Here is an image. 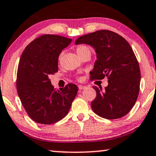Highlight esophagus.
Segmentation results:
<instances>
[{
  "instance_id": "obj_1",
  "label": "esophagus",
  "mask_w": 156,
  "mask_h": 156,
  "mask_svg": "<svg viewBox=\"0 0 156 156\" xmlns=\"http://www.w3.org/2000/svg\"><path fill=\"white\" fill-rule=\"evenodd\" d=\"M86 87H86L85 85H79V89H80V90L85 89Z\"/></svg>"
}]
</instances>
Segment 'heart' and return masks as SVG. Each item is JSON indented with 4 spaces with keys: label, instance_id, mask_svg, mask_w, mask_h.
Here are the masks:
<instances>
[{
    "label": "heart",
    "instance_id": "1",
    "mask_svg": "<svg viewBox=\"0 0 156 156\" xmlns=\"http://www.w3.org/2000/svg\"><path fill=\"white\" fill-rule=\"evenodd\" d=\"M76 51L80 56H82V55H83L84 54H85V53H90V50L89 48L84 45H79L76 48ZM61 56L60 55V56L58 57L59 61L61 60Z\"/></svg>",
    "mask_w": 156,
    "mask_h": 156
}]
</instances>
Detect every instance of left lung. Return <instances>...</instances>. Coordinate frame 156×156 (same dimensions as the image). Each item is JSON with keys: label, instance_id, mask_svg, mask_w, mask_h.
Returning a JSON list of instances; mask_svg holds the SVG:
<instances>
[{"label": "left lung", "instance_id": "obj_1", "mask_svg": "<svg viewBox=\"0 0 156 156\" xmlns=\"http://www.w3.org/2000/svg\"><path fill=\"white\" fill-rule=\"evenodd\" d=\"M76 45H92L97 53L90 80L108 77V85L93 86L96 98L91 103L94 112L107 119L122 118L135 104L140 92L141 74L133 50L124 37L110 30H99L81 36Z\"/></svg>", "mask_w": 156, "mask_h": 156}]
</instances>
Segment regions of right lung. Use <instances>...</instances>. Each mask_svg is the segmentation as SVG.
<instances>
[{
	"label": "right lung",
	"instance_id": "1",
	"mask_svg": "<svg viewBox=\"0 0 156 156\" xmlns=\"http://www.w3.org/2000/svg\"><path fill=\"white\" fill-rule=\"evenodd\" d=\"M72 39L44 34L25 48L19 61L16 89L23 107L35 122L51 124L64 118L78 92L74 84L55 90L48 76L56 73L58 56Z\"/></svg>",
	"mask_w": 156,
	"mask_h": 156
}]
</instances>
